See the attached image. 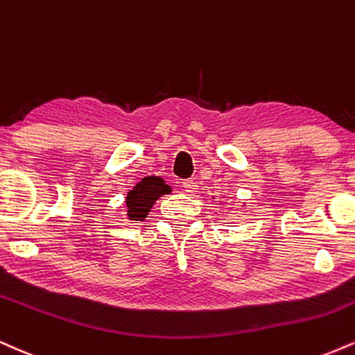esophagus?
<instances>
[{
	"label": "esophagus",
	"mask_w": 355,
	"mask_h": 355,
	"mask_svg": "<svg viewBox=\"0 0 355 355\" xmlns=\"http://www.w3.org/2000/svg\"><path fill=\"white\" fill-rule=\"evenodd\" d=\"M182 187H184L186 193L193 194V193H196V191H198L199 186H198V182L193 181V179H184V181H182Z\"/></svg>",
	"instance_id": "34e87169"
}]
</instances>
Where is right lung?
Instances as JSON below:
<instances>
[{
	"label": "right lung",
	"instance_id": "add662e5",
	"mask_svg": "<svg viewBox=\"0 0 355 355\" xmlns=\"http://www.w3.org/2000/svg\"><path fill=\"white\" fill-rule=\"evenodd\" d=\"M168 193H171V187L162 181V178H144L139 184L135 186V189L129 191L126 198L128 218L132 220H143L156 199Z\"/></svg>",
	"mask_w": 355,
	"mask_h": 355
}]
</instances>
